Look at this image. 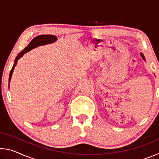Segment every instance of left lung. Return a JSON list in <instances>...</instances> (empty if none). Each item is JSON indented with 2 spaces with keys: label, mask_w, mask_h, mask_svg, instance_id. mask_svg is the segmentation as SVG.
I'll return each mask as SVG.
<instances>
[{
  "label": "left lung",
  "mask_w": 159,
  "mask_h": 159,
  "mask_svg": "<svg viewBox=\"0 0 159 159\" xmlns=\"http://www.w3.org/2000/svg\"><path fill=\"white\" fill-rule=\"evenodd\" d=\"M141 56L142 57V58H143L144 60V56H143V54H142V53H141Z\"/></svg>",
  "instance_id": "1"
}]
</instances>
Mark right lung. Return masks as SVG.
<instances>
[{"mask_svg": "<svg viewBox=\"0 0 159 159\" xmlns=\"http://www.w3.org/2000/svg\"><path fill=\"white\" fill-rule=\"evenodd\" d=\"M57 39V37L53 36V35H40V36H38L36 37H35L34 39L32 40V41L30 43H29L28 46L26 47L23 51H21V52L17 56V57H16L14 65H13L11 71H10V72L9 82L10 81V80H11V76H12L13 70H14L15 66L17 65L18 60L21 57H22V56L24 55V54H25L26 52H29V50H32L33 48H36L38 46H39V45H45V44H48V43H51L55 42Z\"/></svg>", "mask_w": 159, "mask_h": 159, "instance_id": "1", "label": "right lung"}]
</instances>
